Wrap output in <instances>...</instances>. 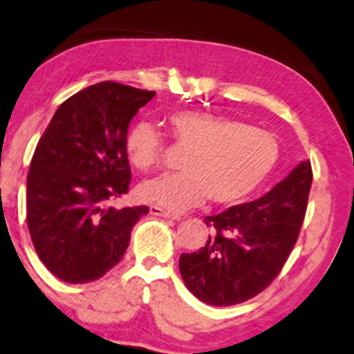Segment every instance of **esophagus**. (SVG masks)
Returning <instances> with one entry per match:
<instances>
[{
	"instance_id": "obj_1",
	"label": "esophagus",
	"mask_w": 354,
	"mask_h": 354,
	"mask_svg": "<svg viewBox=\"0 0 354 354\" xmlns=\"http://www.w3.org/2000/svg\"><path fill=\"white\" fill-rule=\"evenodd\" d=\"M150 214L160 216V218H165V219H181L180 216L174 214V212L161 209V207H158V206H150Z\"/></svg>"
}]
</instances>
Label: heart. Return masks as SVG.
I'll use <instances>...</instances> for the list:
<instances>
[{"mask_svg":"<svg viewBox=\"0 0 354 354\" xmlns=\"http://www.w3.org/2000/svg\"><path fill=\"white\" fill-rule=\"evenodd\" d=\"M171 135L191 153L183 161V174H163L143 183L138 198L168 211H185L209 199L231 206L249 198L275 169L280 145L269 131L221 115L183 110L168 118ZM130 163L140 171H153L163 158V136L151 123L140 122L125 143Z\"/></svg>","mask_w":354,"mask_h":354,"instance_id":"heart-1","label":"heart"}]
</instances>
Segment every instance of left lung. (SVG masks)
I'll use <instances>...</instances> for the list:
<instances>
[{"label": "left lung", "mask_w": 354, "mask_h": 354, "mask_svg": "<svg viewBox=\"0 0 354 354\" xmlns=\"http://www.w3.org/2000/svg\"><path fill=\"white\" fill-rule=\"evenodd\" d=\"M312 180V165L301 161L262 198L204 218L214 234L180 257L181 277L196 299L229 306L269 287L299 239Z\"/></svg>", "instance_id": "8db88e82"}]
</instances>
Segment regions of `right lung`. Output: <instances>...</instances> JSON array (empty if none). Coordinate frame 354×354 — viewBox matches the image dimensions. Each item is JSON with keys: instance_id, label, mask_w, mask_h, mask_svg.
I'll return each mask as SVG.
<instances>
[{"instance_id": "obj_1", "label": "right lung", "mask_w": 354, "mask_h": 354, "mask_svg": "<svg viewBox=\"0 0 354 354\" xmlns=\"http://www.w3.org/2000/svg\"><path fill=\"white\" fill-rule=\"evenodd\" d=\"M155 92L100 82L67 99L42 133L26 185V219L41 262L67 283H88L120 262L147 206L117 209L131 180V118Z\"/></svg>"}]
</instances>
